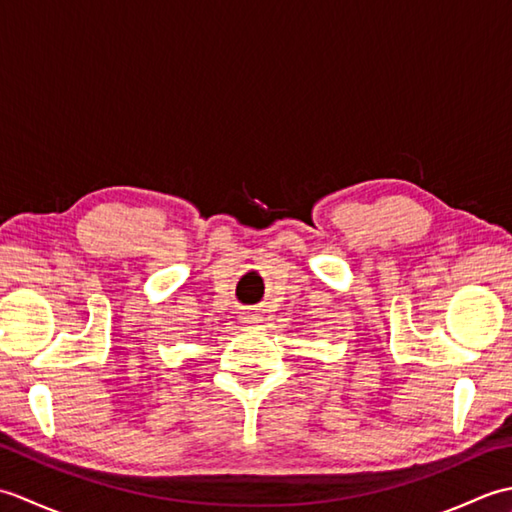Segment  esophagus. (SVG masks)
Returning a JSON list of instances; mask_svg holds the SVG:
<instances>
[{
    "mask_svg": "<svg viewBox=\"0 0 512 512\" xmlns=\"http://www.w3.org/2000/svg\"><path fill=\"white\" fill-rule=\"evenodd\" d=\"M259 321H262V317H259V314H257V312H253V310L239 312V323L246 325V328H253V325H257Z\"/></svg>",
    "mask_w": 512,
    "mask_h": 512,
    "instance_id": "esophagus-1",
    "label": "esophagus"
}]
</instances>
